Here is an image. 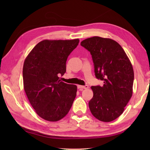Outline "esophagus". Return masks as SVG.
I'll return each instance as SVG.
<instances>
[{
  "label": "esophagus",
  "mask_w": 150,
  "mask_h": 150,
  "mask_svg": "<svg viewBox=\"0 0 150 150\" xmlns=\"http://www.w3.org/2000/svg\"><path fill=\"white\" fill-rule=\"evenodd\" d=\"M78 88H79V89H88V85H86V86L78 85Z\"/></svg>",
  "instance_id": "obj_1"
}]
</instances>
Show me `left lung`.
<instances>
[{"instance_id": "8db88e82", "label": "left lung", "mask_w": 150, "mask_h": 150, "mask_svg": "<svg viewBox=\"0 0 150 150\" xmlns=\"http://www.w3.org/2000/svg\"><path fill=\"white\" fill-rule=\"evenodd\" d=\"M81 45L90 52L95 76L104 81L91 86L93 97L89 102L92 115L103 122H111L123 113L133 94L134 72L122 47L109 38L93 37Z\"/></svg>"}]
</instances>
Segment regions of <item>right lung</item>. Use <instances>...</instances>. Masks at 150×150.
Listing matches in <instances>:
<instances>
[{
  "label": "right lung",
  "instance_id": "obj_1",
  "mask_svg": "<svg viewBox=\"0 0 150 150\" xmlns=\"http://www.w3.org/2000/svg\"><path fill=\"white\" fill-rule=\"evenodd\" d=\"M79 42L78 39L44 40L24 60V91L37 114L44 120L56 122L62 119L75 100L77 86L61 81L59 76L65 73L68 57Z\"/></svg>",
  "mask_w": 150,
  "mask_h": 150
}]
</instances>
